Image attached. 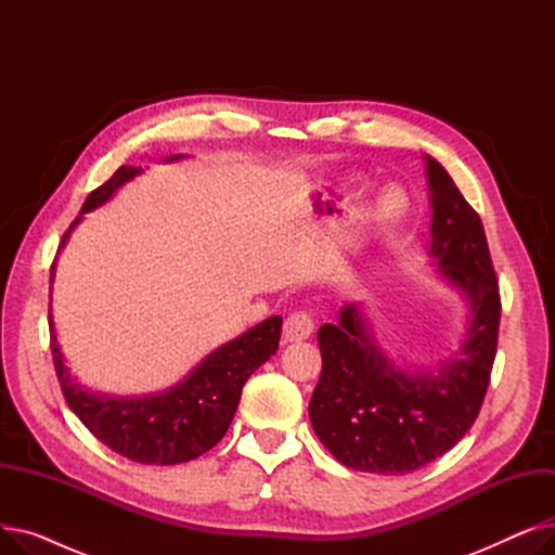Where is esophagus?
Segmentation results:
<instances>
[{"label": "esophagus", "instance_id": "obj_1", "mask_svg": "<svg viewBox=\"0 0 555 555\" xmlns=\"http://www.w3.org/2000/svg\"><path fill=\"white\" fill-rule=\"evenodd\" d=\"M312 331H314L312 317L308 312L299 310V312H293V314L285 319L283 339L285 341H304V339H308L312 335Z\"/></svg>", "mask_w": 555, "mask_h": 555}]
</instances>
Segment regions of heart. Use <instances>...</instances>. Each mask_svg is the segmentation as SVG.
I'll list each match as a JSON object with an SVG mask.
<instances>
[{
    "mask_svg": "<svg viewBox=\"0 0 555 555\" xmlns=\"http://www.w3.org/2000/svg\"><path fill=\"white\" fill-rule=\"evenodd\" d=\"M404 211H406V199L400 191L389 189L380 197H377V218L380 220L400 218Z\"/></svg>",
    "mask_w": 555,
    "mask_h": 555,
    "instance_id": "obj_1",
    "label": "heart"
}]
</instances>
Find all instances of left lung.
<instances>
[{"instance_id": "1", "label": "left lung", "mask_w": 555, "mask_h": 555, "mask_svg": "<svg viewBox=\"0 0 555 555\" xmlns=\"http://www.w3.org/2000/svg\"><path fill=\"white\" fill-rule=\"evenodd\" d=\"M429 258L468 306L456 351L436 366L404 369L377 344L364 306L346 304L317 333L322 377L310 398L314 434L346 468L406 475L454 448L481 410L498 351L500 287L483 224L448 170L429 155Z\"/></svg>"}]
</instances>
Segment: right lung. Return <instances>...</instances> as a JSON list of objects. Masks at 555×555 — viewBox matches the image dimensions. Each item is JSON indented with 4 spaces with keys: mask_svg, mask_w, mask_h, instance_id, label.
<instances>
[{
    "mask_svg": "<svg viewBox=\"0 0 555 555\" xmlns=\"http://www.w3.org/2000/svg\"><path fill=\"white\" fill-rule=\"evenodd\" d=\"M180 159L184 155H170L166 164ZM141 172L143 168L121 166L103 186L92 191L82 204L80 216L67 229L61 249L85 214L103 207L116 191ZM53 276L55 262L51 268V283ZM281 324L283 319L279 314L268 317L266 322L214 348L178 385L157 393L126 398L87 389L72 375L57 344L49 308L53 366L72 412L109 450L145 465H175L197 459L222 439L238 410L247 377L276 353Z\"/></svg>",
    "mask_w": 555,
    "mask_h": 555,
    "instance_id": "obj_1",
    "label": "right lung"
}]
</instances>
